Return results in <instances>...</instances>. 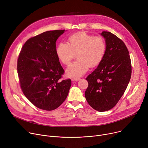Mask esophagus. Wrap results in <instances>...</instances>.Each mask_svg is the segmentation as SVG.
Masks as SVG:
<instances>
[{
  "label": "esophagus",
  "instance_id": "34e87169",
  "mask_svg": "<svg viewBox=\"0 0 148 148\" xmlns=\"http://www.w3.org/2000/svg\"><path fill=\"white\" fill-rule=\"evenodd\" d=\"M81 79L80 77H74L72 79V81H75V82H76V81H78Z\"/></svg>",
  "mask_w": 148,
  "mask_h": 148
}]
</instances>
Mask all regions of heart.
Listing matches in <instances>:
<instances>
[{"mask_svg": "<svg viewBox=\"0 0 148 148\" xmlns=\"http://www.w3.org/2000/svg\"><path fill=\"white\" fill-rule=\"evenodd\" d=\"M106 50V44L103 37L79 32L70 36L68 42H60L57 47L56 54L64 64L68 65L77 53V59L66 70L67 76L76 77L85 73L90 66L99 64Z\"/></svg>", "mask_w": 148, "mask_h": 148, "instance_id": "1", "label": "heart"}]
</instances>
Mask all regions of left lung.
Returning <instances> with one entry per match:
<instances>
[{"label":"left lung","instance_id":"1","mask_svg":"<svg viewBox=\"0 0 148 148\" xmlns=\"http://www.w3.org/2000/svg\"><path fill=\"white\" fill-rule=\"evenodd\" d=\"M106 39V50L97 69L86 79L85 96L94 110L103 112L115 107L126 90L132 75L129 50L124 42L110 32L101 34Z\"/></svg>","mask_w":148,"mask_h":148}]
</instances>
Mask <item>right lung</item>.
<instances>
[{
	"label": "right lung",
	"mask_w": 148,
	"mask_h": 148,
	"mask_svg": "<svg viewBox=\"0 0 148 148\" xmlns=\"http://www.w3.org/2000/svg\"><path fill=\"white\" fill-rule=\"evenodd\" d=\"M64 32L49 31L29 38L18 56L17 72L22 91L40 109L58 108L71 86L70 79H62L64 71L56 54V42Z\"/></svg>",
	"instance_id": "1"
}]
</instances>
